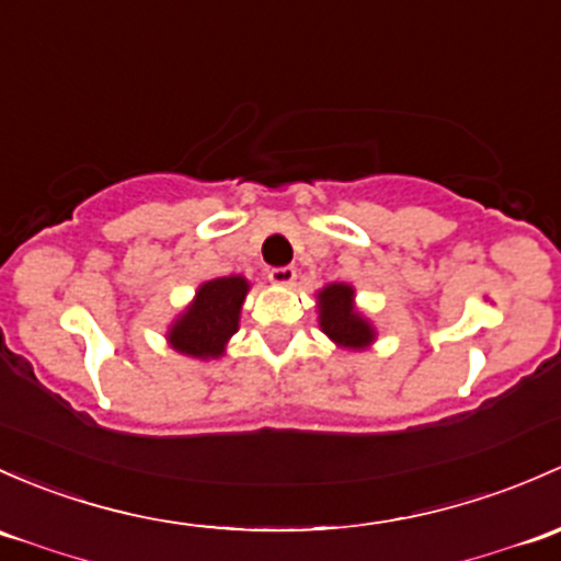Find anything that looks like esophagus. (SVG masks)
<instances>
[{
	"label": "esophagus",
	"mask_w": 561,
	"mask_h": 561,
	"mask_svg": "<svg viewBox=\"0 0 561 561\" xmlns=\"http://www.w3.org/2000/svg\"><path fill=\"white\" fill-rule=\"evenodd\" d=\"M268 282H271V285H293V282H296V268H293V265L271 268L268 271Z\"/></svg>",
	"instance_id": "1"
}]
</instances>
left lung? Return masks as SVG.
Instances as JSON below:
<instances>
[{"label":"left lung","instance_id":"obj_1","mask_svg":"<svg viewBox=\"0 0 561 561\" xmlns=\"http://www.w3.org/2000/svg\"><path fill=\"white\" fill-rule=\"evenodd\" d=\"M317 309H320L322 333L341 350H365L374 344L376 330L355 309V290L344 282L322 287L317 296Z\"/></svg>","mask_w":561,"mask_h":561}]
</instances>
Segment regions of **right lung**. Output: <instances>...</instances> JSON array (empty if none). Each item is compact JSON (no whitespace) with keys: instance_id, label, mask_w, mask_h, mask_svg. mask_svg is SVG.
I'll use <instances>...</instances> for the list:
<instances>
[{"instance_id":"1","label":"right lung","mask_w":561,"mask_h":561,"mask_svg":"<svg viewBox=\"0 0 561 561\" xmlns=\"http://www.w3.org/2000/svg\"><path fill=\"white\" fill-rule=\"evenodd\" d=\"M247 290H250V282L244 276H220V279L204 282L193 304L169 328V344L187 357H220L231 335L239 330Z\"/></svg>"}]
</instances>
